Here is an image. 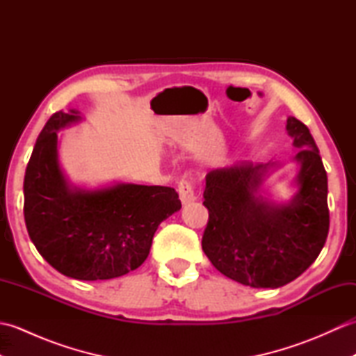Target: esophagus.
Segmentation results:
<instances>
[{
  "instance_id": "obj_1",
  "label": "esophagus",
  "mask_w": 356,
  "mask_h": 356,
  "mask_svg": "<svg viewBox=\"0 0 356 356\" xmlns=\"http://www.w3.org/2000/svg\"><path fill=\"white\" fill-rule=\"evenodd\" d=\"M179 195L184 205H190V203H193L195 199H197V195H195V191H194L193 180L188 176H185L179 182Z\"/></svg>"
}]
</instances>
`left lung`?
<instances>
[{
	"label": "left lung",
	"mask_w": 356,
	"mask_h": 356,
	"mask_svg": "<svg viewBox=\"0 0 356 356\" xmlns=\"http://www.w3.org/2000/svg\"><path fill=\"white\" fill-rule=\"evenodd\" d=\"M300 165L291 200L277 203L263 184L282 162L234 165L211 171L203 191L209 220L202 249L223 275L251 287L291 283L320 255L329 232L327 174L309 128L287 118Z\"/></svg>",
	"instance_id": "left-lung-1"
}]
</instances>
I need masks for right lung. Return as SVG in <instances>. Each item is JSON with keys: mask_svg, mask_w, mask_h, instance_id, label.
Wrapping results in <instances>:
<instances>
[{"mask_svg": "<svg viewBox=\"0 0 356 356\" xmlns=\"http://www.w3.org/2000/svg\"><path fill=\"white\" fill-rule=\"evenodd\" d=\"M81 120L74 108L58 111L40 133L24 176V220L50 266L65 277L95 282L138 269L157 226L182 203L170 186L72 185L59 163L58 131Z\"/></svg>", "mask_w": 356, "mask_h": 356, "instance_id": "1", "label": "right lung"}]
</instances>
